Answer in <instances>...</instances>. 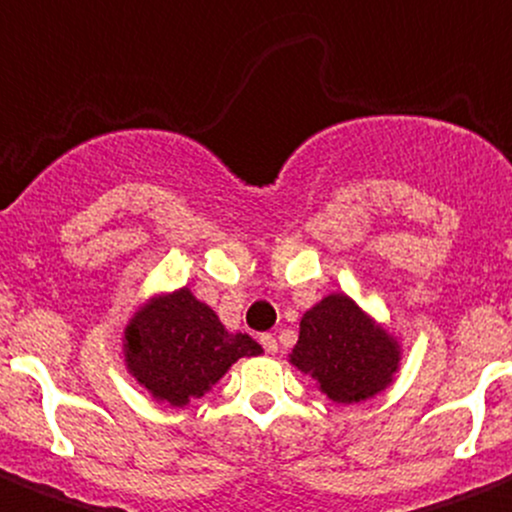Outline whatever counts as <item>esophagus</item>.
<instances>
[{"mask_svg":"<svg viewBox=\"0 0 512 512\" xmlns=\"http://www.w3.org/2000/svg\"><path fill=\"white\" fill-rule=\"evenodd\" d=\"M260 345L265 347L267 355H275L277 352V340H275V335H270V332H267V335H260Z\"/></svg>","mask_w":512,"mask_h":512,"instance_id":"1","label":"esophagus"}]
</instances>
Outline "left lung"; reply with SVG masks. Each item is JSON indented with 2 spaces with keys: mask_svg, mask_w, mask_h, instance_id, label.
<instances>
[{
  "mask_svg": "<svg viewBox=\"0 0 512 512\" xmlns=\"http://www.w3.org/2000/svg\"><path fill=\"white\" fill-rule=\"evenodd\" d=\"M290 362L310 372L335 403H360L385 390L398 372V342L347 295H327L300 320Z\"/></svg>",
  "mask_w": 512,
  "mask_h": 512,
  "instance_id": "obj_1",
  "label": "left lung"
}]
</instances>
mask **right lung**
I'll return each instance as SVG.
<instances>
[{"mask_svg": "<svg viewBox=\"0 0 512 512\" xmlns=\"http://www.w3.org/2000/svg\"><path fill=\"white\" fill-rule=\"evenodd\" d=\"M124 357L152 398L182 408L202 398L240 357L262 347L242 332H227L212 307L187 287L155 297L124 330Z\"/></svg>", "mask_w": 512, "mask_h": 512, "instance_id": "add662e5", "label": "right lung"}]
</instances>
